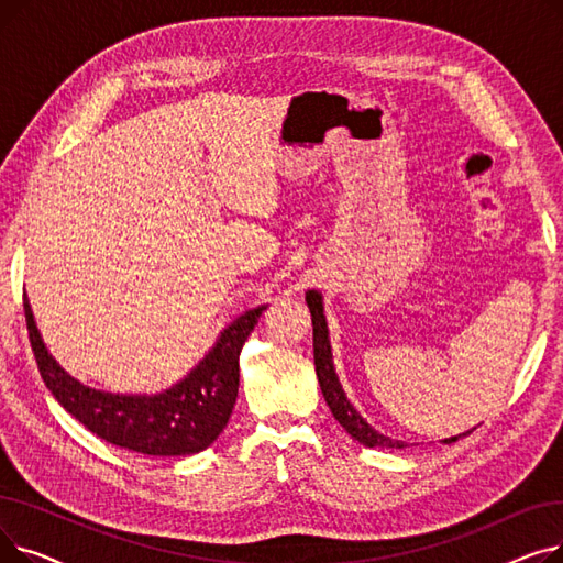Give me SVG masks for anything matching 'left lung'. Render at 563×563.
<instances>
[{"instance_id": "obj_1", "label": "left lung", "mask_w": 563, "mask_h": 563, "mask_svg": "<svg viewBox=\"0 0 563 563\" xmlns=\"http://www.w3.org/2000/svg\"><path fill=\"white\" fill-rule=\"evenodd\" d=\"M306 301L312 314V346H314V369H317V378H319V388L323 399H327L331 412L335 416V420L346 429V433H351L353 440L363 442L365 448H406V442L401 440H393L388 435L378 433L376 429H372L361 412L351 406V401L346 399L340 378L335 374L333 367V353H331V340H329V327H327V317H323V303H321V294L310 289L306 291ZM472 433V431H467ZM465 435V433H463ZM461 435H452L445 438L442 442H456Z\"/></svg>"}]
</instances>
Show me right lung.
Masks as SVG:
<instances>
[{
	"label": "right lung",
	"mask_w": 563,
	"mask_h": 563,
	"mask_svg": "<svg viewBox=\"0 0 563 563\" xmlns=\"http://www.w3.org/2000/svg\"><path fill=\"white\" fill-rule=\"evenodd\" d=\"M266 306L236 317L210 353L159 395H111L86 388L56 365L24 297V319L38 372L75 420L111 445L147 456H189L207 450L225 429L240 390V353Z\"/></svg>",
	"instance_id": "right-lung-1"
}]
</instances>
